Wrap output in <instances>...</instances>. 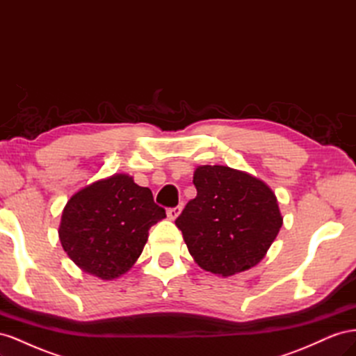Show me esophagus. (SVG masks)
I'll use <instances>...</instances> for the list:
<instances>
[{"mask_svg":"<svg viewBox=\"0 0 356 356\" xmlns=\"http://www.w3.org/2000/svg\"><path fill=\"white\" fill-rule=\"evenodd\" d=\"M166 213H168V218H169V220H175V218L178 217V215L181 213V207H175V208H169Z\"/></svg>","mask_w":356,"mask_h":356,"instance_id":"1","label":"esophagus"}]
</instances>
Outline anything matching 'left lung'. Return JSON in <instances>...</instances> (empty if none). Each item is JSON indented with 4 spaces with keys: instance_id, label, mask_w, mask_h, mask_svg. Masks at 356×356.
I'll return each mask as SVG.
<instances>
[{
    "instance_id": "obj_1",
    "label": "left lung",
    "mask_w": 356,
    "mask_h": 356,
    "mask_svg": "<svg viewBox=\"0 0 356 356\" xmlns=\"http://www.w3.org/2000/svg\"><path fill=\"white\" fill-rule=\"evenodd\" d=\"M197 196L175 220L195 261L232 276L263 260L282 227L273 191L263 181L227 166H199Z\"/></svg>"
}]
</instances>
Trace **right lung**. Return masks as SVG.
I'll list each match as a JSON object with an SVG mask.
<instances>
[{"mask_svg":"<svg viewBox=\"0 0 356 356\" xmlns=\"http://www.w3.org/2000/svg\"><path fill=\"white\" fill-rule=\"evenodd\" d=\"M165 217L152 190L118 174L93 182L68 200L59 239L84 272L111 281L134 266L149 227Z\"/></svg>","mask_w":356,"mask_h":356,"instance_id":"right-lung-1","label":"right lung"}]
</instances>
